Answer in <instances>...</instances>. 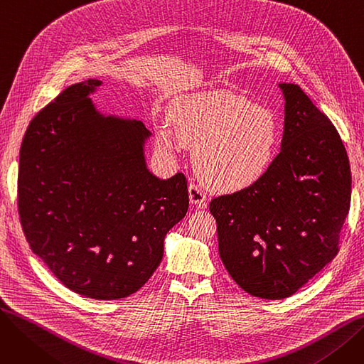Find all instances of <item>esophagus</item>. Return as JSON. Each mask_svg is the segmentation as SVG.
Instances as JSON below:
<instances>
[{"label":"esophagus","mask_w":364,"mask_h":364,"mask_svg":"<svg viewBox=\"0 0 364 364\" xmlns=\"http://www.w3.org/2000/svg\"><path fill=\"white\" fill-rule=\"evenodd\" d=\"M188 196H190V202H192L193 205H198L199 208H206V205H208L206 195L199 184H196V183L188 184Z\"/></svg>","instance_id":"1"}]
</instances>
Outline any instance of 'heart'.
<instances>
[{
  "mask_svg": "<svg viewBox=\"0 0 364 364\" xmlns=\"http://www.w3.org/2000/svg\"><path fill=\"white\" fill-rule=\"evenodd\" d=\"M171 124L156 128L159 147L172 155L178 139L195 147L202 178L225 192L258 183L277 156L276 117L242 95L225 91L184 95L171 107Z\"/></svg>",
  "mask_w": 364,
  "mask_h": 364,
  "instance_id": "heart-1",
  "label": "heart"
}]
</instances>
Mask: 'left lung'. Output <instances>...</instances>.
<instances>
[{
    "label": "left lung",
    "mask_w": 364,
    "mask_h": 364,
    "mask_svg": "<svg viewBox=\"0 0 364 364\" xmlns=\"http://www.w3.org/2000/svg\"><path fill=\"white\" fill-rule=\"evenodd\" d=\"M279 87L284 131L274 164L254 186L209 203L228 274L262 299L294 295L335 258L351 203L350 161L335 125L299 85Z\"/></svg>",
    "instance_id": "obj_1"
}]
</instances>
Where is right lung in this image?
Segmentation results:
<instances>
[{"label": "right lung", "instance_id": "1", "mask_svg": "<svg viewBox=\"0 0 364 364\" xmlns=\"http://www.w3.org/2000/svg\"><path fill=\"white\" fill-rule=\"evenodd\" d=\"M99 80L63 90L31 121L18 156L17 208L35 255L68 289L92 299L137 292L188 209L183 172L146 166L141 121L103 117L88 95Z\"/></svg>", "mask_w": 364, "mask_h": 364}]
</instances>
